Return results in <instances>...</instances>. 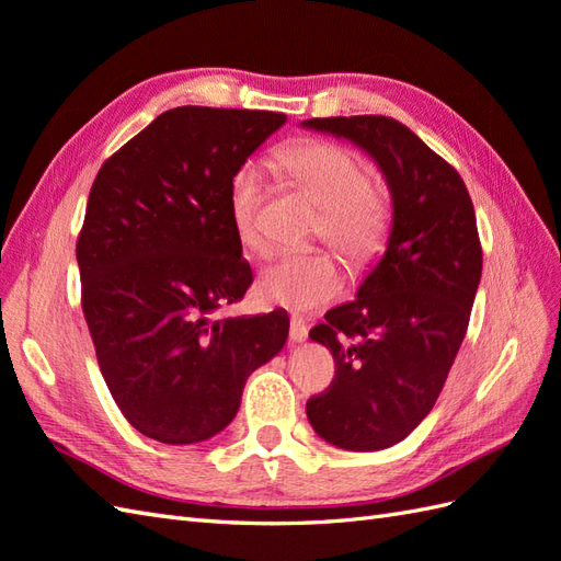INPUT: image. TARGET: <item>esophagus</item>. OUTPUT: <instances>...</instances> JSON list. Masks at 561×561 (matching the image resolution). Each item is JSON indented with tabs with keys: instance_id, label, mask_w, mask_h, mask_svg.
Instances as JSON below:
<instances>
[{
	"instance_id": "esophagus-1",
	"label": "esophagus",
	"mask_w": 561,
	"mask_h": 561,
	"mask_svg": "<svg viewBox=\"0 0 561 561\" xmlns=\"http://www.w3.org/2000/svg\"><path fill=\"white\" fill-rule=\"evenodd\" d=\"M289 340L294 342V344H301V342H306L308 340V324L304 322V318H291V322H289Z\"/></svg>"
}]
</instances>
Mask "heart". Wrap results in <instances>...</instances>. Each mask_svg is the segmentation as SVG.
I'll list each match as a JSON object with an SVG mask.
<instances>
[{"mask_svg": "<svg viewBox=\"0 0 561 561\" xmlns=\"http://www.w3.org/2000/svg\"><path fill=\"white\" fill-rule=\"evenodd\" d=\"M277 172L301 188L320 207L316 237L328 241L351 265L366 267L382 255L392 231V198L380 181L368 179L366 167L336 142L298 140L275 154ZM231 225L243 251L267 255L263 231V184L251 167L239 169L229 191ZM344 289L342 267L330 253L282 257L257 279L267 304L312 310L334 301Z\"/></svg>", "mask_w": 561, "mask_h": 561, "instance_id": "b5f03b06", "label": "heart"}]
</instances>
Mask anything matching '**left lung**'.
I'll list each match as a JSON object with an SVG mask.
<instances>
[{"instance_id":"8db88e82","label":"left lung","mask_w":561,"mask_h":561,"mask_svg":"<svg viewBox=\"0 0 561 561\" xmlns=\"http://www.w3.org/2000/svg\"><path fill=\"white\" fill-rule=\"evenodd\" d=\"M304 126L354 140L392 191L387 253L354 301L310 330L332 351L336 375L306 403L312 430L330 445L387 449L435 407L466 336L483 272L476 210L457 169L392 116H324Z\"/></svg>"}]
</instances>
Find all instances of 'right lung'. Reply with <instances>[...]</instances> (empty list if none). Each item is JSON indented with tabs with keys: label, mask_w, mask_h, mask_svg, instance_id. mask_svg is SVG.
Listing matches in <instances>:
<instances>
[{
	"label": "right lung",
	"mask_w": 561,
	"mask_h": 561,
	"mask_svg": "<svg viewBox=\"0 0 561 561\" xmlns=\"http://www.w3.org/2000/svg\"><path fill=\"white\" fill-rule=\"evenodd\" d=\"M279 112L174 107L104 160L76 241L81 306L112 399L138 433L193 445L225 430L289 318L213 312L253 284L231 179Z\"/></svg>",
	"instance_id": "1"
}]
</instances>
